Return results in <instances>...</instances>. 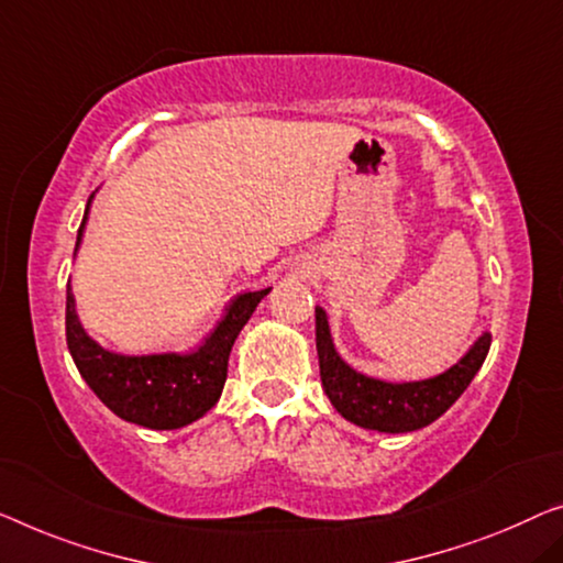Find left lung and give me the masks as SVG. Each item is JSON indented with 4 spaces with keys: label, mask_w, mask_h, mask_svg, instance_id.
Wrapping results in <instances>:
<instances>
[{
    "label": "left lung",
    "mask_w": 563,
    "mask_h": 563,
    "mask_svg": "<svg viewBox=\"0 0 563 563\" xmlns=\"http://www.w3.org/2000/svg\"><path fill=\"white\" fill-rule=\"evenodd\" d=\"M316 349L321 384L335 412L364 430L415 432L432 424L460 399L490 351V333L483 331L467 354L442 374L419 382H387L356 372L333 346L329 316L316 306Z\"/></svg>",
    "instance_id": "8db88e82"
}]
</instances>
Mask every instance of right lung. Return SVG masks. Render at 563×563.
<instances>
[{
    "mask_svg": "<svg viewBox=\"0 0 563 563\" xmlns=\"http://www.w3.org/2000/svg\"><path fill=\"white\" fill-rule=\"evenodd\" d=\"M96 195H90L82 217L75 253L86 232L88 209ZM271 288L247 290L232 298L224 308L222 321L199 343L195 351H164V354H121L111 351L82 329L75 296L67 288L65 335L67 349L78 372L96 397L113 415L146 430H179L197 422L220 399L228 379L230 351L260 300Z\"/></svg>",
    "mask_w": 563,
    "mask_h": 563,
    "instance_id": "1",
    "label": "right lung"
}]
</instances>
